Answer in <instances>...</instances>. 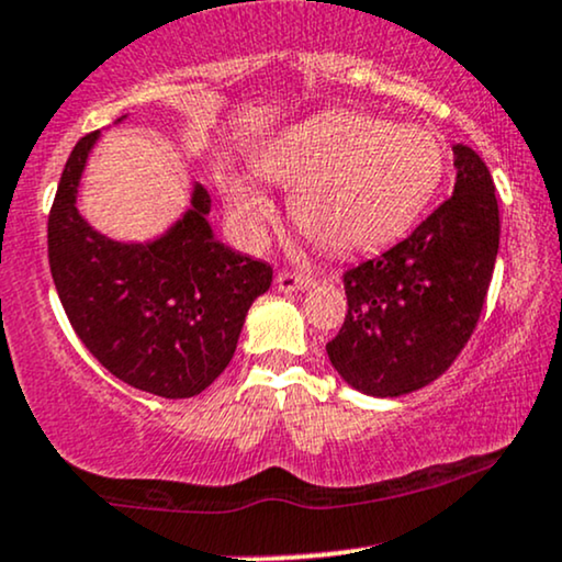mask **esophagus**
<instances>
[{
	"mask_svg": "<svg viewBox=\"0 0 562 562\" xmlns=\"http://www.w3.org/2000/svg\"><path fill=\"white\" fill-rule=\"evenodd\" d=\"M314 285V277L308 274H299V272H280L277 274V288L282 293H293V290H306Z\"/></svg>",
	"mask_w": 562,
	"mask_h": 562,
	"instance_id": "1",
	"label": "esophagus"
}]
</instances>
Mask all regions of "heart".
Here are the masks:
<instances>
[{"label": "heart", "instance_id": "b5f03b06", "mask_svg": "<svg viewBox=\"0 0 562 562\" xmlns=\"http://www.w3.org/2000/svg\"><path fill=\"white\" fill-rule=\"evenodd\" d=\"M267 180L293 188L290 216L329 254H361L401 238L445 175L442 140L427 127L335 112L290 127L256 159ZM229 206L259 235L272 204L251 182L229 188Z\"/></svg>", "mask_w": 562, "mask_h": 562}]
</instances>
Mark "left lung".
I'll use <instances>...</instances> for the list:
<instances>
[{"label": "left lung", "instance_id": "1", "mask_svg": "<svg viewBox=\"0 0 562 562\" xmlns=\"http://www.w3.org/2000/svg\"><path fill=\"white\" fill-rule=\"evenodd\" d=\"M456 188L408 238L342 274L348 314L327 356L350 387L397 397L435 382L474 335L499 248L495 182L458 144Z\"/></svg>", "mask_w": 562, "mask_h": 562}]
</instances>
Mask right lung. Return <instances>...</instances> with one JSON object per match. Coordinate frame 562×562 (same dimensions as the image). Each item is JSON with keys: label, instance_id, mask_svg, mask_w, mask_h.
Wrapping results in <instances>:
<instances>
[{"label": "right lung", "instance_id": "right-lung-1", "mask_svg": "<svg viewBox=\"0 0 562 562\" xmlns=\"http://www.w3.org/2000/svg\"><path fill=\"white\" fill-rule=\"evenodd\" d=\"M97 138L93 131L78 140L54 195L46 225L54 288L80 342L110 374L170 401L193 397L227 369L272 267L214 238L204 186H195L191 212L146 246L88 227L76 193Z\"/></svg>", "mask_w": 562, "mask_h": 562}]
</instances>
